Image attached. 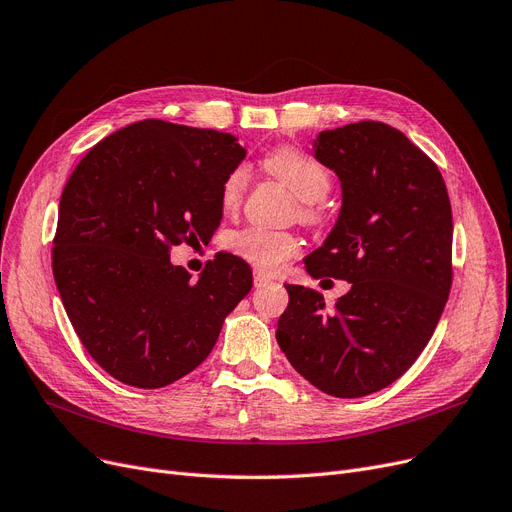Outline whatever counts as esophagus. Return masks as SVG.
Returning <instances> with one entry per match:
<instances>
[{
  "mask_svg": "<svg viewBox=\"0 0 512 512\" xmlns=\"http://www.w3.org/2000/svg\"><path fill=\"white\" fill-rule=\"evenodd\" d=\"M273 279L271 275L262 273V271H254V288H264V285H269Z\"/></svg>",
  "mask_w": 512,
  "mask_h": 512,
  "instance_id": "34e87169",
  "label": "esophagus"
}]
</instances>
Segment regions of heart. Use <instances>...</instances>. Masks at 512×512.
Listing matches in <instances>:
<instances>
[{
	"mask_svg": "<svg viewBox=\"0 0 512 512\" xmlns=\"http://www.w3.org/2000/svg\"><path fill=\"white\" fill-rule=\"evenodd\" d=\"M264 168L273 176L283 180L292 189V193L304 203L302 216L306 220L315 218L313 203L321 201L332 189V176L321 163L298 149H279L264 159ZM248 168H233L222 182L220 203L224 210H235L248 187ZM229 248L248 260L262 271H277L292 256L298 254L300 243L292 233L273 231L264 227H248L229 235Z\"/></svg>",
	"mask_w": 512,
	"mask_h": 512,
	"instance_id": "1",
	"label": "heart"
}]
</instances>
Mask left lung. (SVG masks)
I'll return each instance as SVG.
<instances>
[{
	"instance_id": "8db88e82",
	"label": "left lung",
	"mask_w": 512,
	"mask_h": 512,
	"mask_svg": "<svg viewBox=\"0 0 512 512\" xmlns=\"http://www.w3.org/2000/svg\"><path fill=\"white\" fill-rule=\"evenodd\" d=\"M313 155L336 172L342 208L304 267L351 290L327 309L319 292L285 285L275 336L319 391L355 399L401 378L431 340L452 288V206L435 163L382 121L325 130Z\"/></svg>"
}]
</instances>
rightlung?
<instances>
[{
	"label": "right lung",
	"instance_id": "right-lung-1",
	"mask_svg": "<svg viewBox=\"0 0 512 512\" xmlns=\"http://www.w3.org/2000/svg\"><path fill=\"white\" fill-rule=\"evenodd\" d=\"M237 138L145 119L100 140L60 195L52 271L90 357L115 380L161 388L206 359L252 290L250 264L216 254L197 281L172 245L212 239Z\"/></svg>",
	"mask_w": 512,
	"mask_h": 512
}]
</instances>
